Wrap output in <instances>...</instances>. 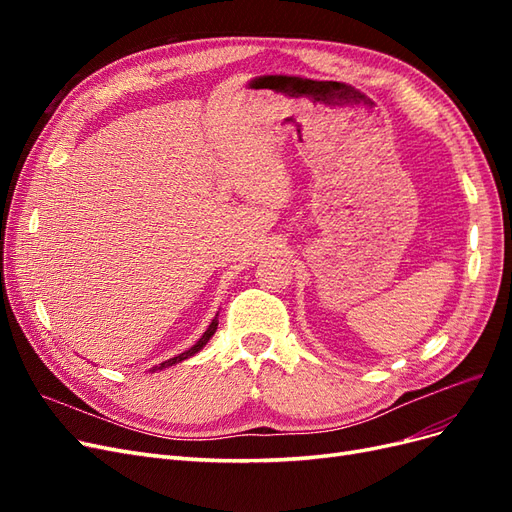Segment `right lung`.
Instances as JSON below:
<instances>
[{
    "label": "right lung",
    "instance_id": "1",
    "mask_svg": "<svg viewBox=\"0 0 512 512\" xmlns=\"http://www.w3.org/2000/svg\"><path fill=\"white\" fill-rule=\"evenodd\" d=\"M215 329H218V314H215V318L211 320L207 331H205L203 335H200V339H198V342H196L192 348H188L185 352L173 356V359H168V361H164V363H160V365H153L149 371H160V369H166V367H170V365H177V363H181V361H185V359H190V356H194L196 352H200V350H203V348L207 346V342L213 337Z\"/></svg>",
    "mask_w": 512,
    "mask_h": 512
}]
</instances>
